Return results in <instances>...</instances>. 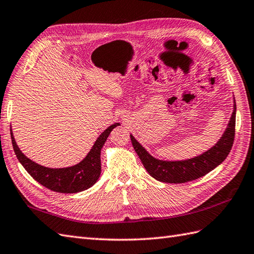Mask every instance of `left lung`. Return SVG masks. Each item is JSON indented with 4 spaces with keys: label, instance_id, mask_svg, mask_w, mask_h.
Masks as SVG:
<instances>
[{
    "label": "left lung",
    "instance_id": "8db88e82",
    "mask_svg": "<svg viewBox=\"0 0 254 254\" xmlns=\"http://www.w3.org/2000/svg\"><path fill=\"white\" fill-rule=\"evenodd\" d=\"M233 107L234 110L227 127L224 131L221 138L217 140V143L207 151H204L203 154L190 159H186V160L169 161L160 160V159L152 157L135 139L132 134L129 135L134 149L136 151L147 172L159 182L180 184V183L190 182L201 178V176L208 174L210 171L215 169L217 166H220L228 156L234 143L236 125L235 98Z\"/></svg>",
    "mask_w": 254,
    "mask_h": 254
}]
</instances>
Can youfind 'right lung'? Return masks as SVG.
Returning a JSON list of instances; mask_svg holds the SVG:
<instances>
[{"label":"right lung","mask_w":254,"mask_h":254,"mask_svg":"<svg viewBox=\"0 0 254 254\" xmlns=\"http://www.w3.org/2000/svg\"><path fill=\"white\" fill-rule=\"evenodd\" d=\"M120 126V123H114L99 135L94 143L90 152L81 162L75 166L68 168L53 169L43 167L35 163L28 157L22 154V151L17 146L13 131L10 127V137L13 143V148L19 162L26 169L27 172L32 178L39 182L41 185L49 188V190L63 193H74L83 191L87 188L92 187L98 181L102 166H100V150L107 140L110 132Z\"/></svg>","instance_id":"obj_1"}]
</instances>
